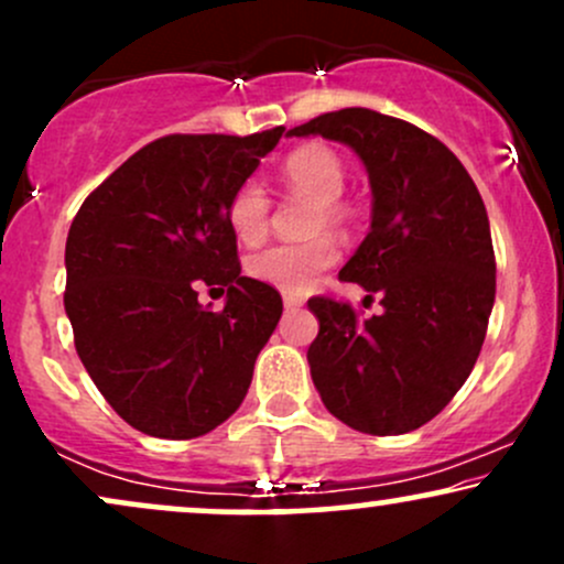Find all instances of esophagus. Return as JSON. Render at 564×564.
Instances as JSON below:
<instances>
[{
    "label": "esophagus",
    "instance_id": "1",
    "mask_svg": "<svg viewBox=\"0 0 564 564\" xmlns=\"http://www.w3.org/2000/svg\"><path fill=\"white\" fill-rule=\"evenodd\" d=\"M302 296H294V294H283V307L286 310H300L302 307Z\"/></svg>",
    "mask_w": 564,
    "mask_h": 564
}]
</instances>
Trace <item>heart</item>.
<instances>
[{"mask_svg":"<svg viewBox=\"0 0 564 564\" xmlns=\"http://www.w3.org/2000/svg\"><path fill=\"white\" fill-rule=\"evenodd\" d=\"M283 191L291 196L313 200L310 232H341L352 219V209L341 200L347 185V172L341 159L326 145H304L289 153L281 164ZM270 196L260 180H246L236 187L228 204V223L238 241L257 243L268 232ZM336 260V243L332 236L310 238L304 243H275L257 251L249 260V273L257 281L286 291L304 294L323 270Z\"/></svg>","mask_w":564,"mask_h":564,"instance_id":"b5f03b06","label":"heart"}]
</instances>
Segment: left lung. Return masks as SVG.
I'll return each mask as SVG.
<instances>
[{
  "mask_svg": "<svg viewBox=\"0 0 564 564\" xmlns=\"http://www.w3.org/2000/svg\"><path fill=\"white\" fill-rule=\"evenodd\" d=\"M345 142L366 164L371 230L341 281L379 294L360 321L347 302L313 296L321 332L307 349L323 405L366 435H403L435 419L480 355L496 300L488 212L469 172L424 129L341 108L289 129Z\"/></svg>",
  "mask_w": 564,
  "mask_h": 564,
  "instance_id": "1",
  "label": "left lung"
}]
</instances>
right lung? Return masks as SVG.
<instances>
[{
	"label": "right lung",
	"mask_w": 564,
	"mask_h": 564,
	"mask_svg": "<svg viewBox=\"0 0 564 564\" xmlns=\"http://www.w3.org/2000/svg\"><path fill=\"white\" fill-rule=\"evenodd\" d=\"M283 127L166 134L82 204L66 241L74 345L111 408L151 437L212 432L243 403L254 360L281 321V294L241 275L228 204ZM229 289L212 314L197 286Z\"/></svg>",
	"instance_id": "obj_1"
}]
</instances>
